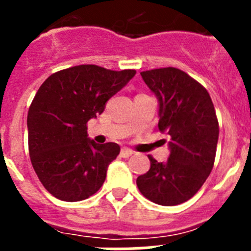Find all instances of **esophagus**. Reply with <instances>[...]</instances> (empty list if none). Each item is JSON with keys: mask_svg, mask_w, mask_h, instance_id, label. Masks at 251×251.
Segmentation results:
<instances>
[{"mask_svg": "<svg viewBox=\"0 0 251 251\" xmlns=\"http://www.w3.org/2000/svg\"><path fill=\"white\" fill-rule=\"evenodd\" d=\"M133 154V151L130 150V148H127V147H123L121 150V156L124 157V158H128V157H130Z\"/></svg>", "mask_w": 251, "mask_h": 251, "instance_id": "esophagus-1", "label": "esophagus"}]
</instances>
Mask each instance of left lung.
<instances>
[{
  "mask_svg": "<svg viewBox=\"0 0 251 251\" xmlns=\"http://www.w3.org/2000/svg\"><path fill=\"white\" fill-rule=\"evenodd\" d=\"M158 100V129L171 137L170 157L137 178L139 191L152 202L174 206L190 200L214 167L219 123L207 90L176 68L142 72Z\"/></svg>",
  "mask_w": 251,
  "mask_h": 251,
  "instance_id": "8db88e82",
  "label": "left lung"
}]
</instances>
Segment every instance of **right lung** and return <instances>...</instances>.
<instances>
[{
    "label": "right lung",
    "mask_w": 251,
    "mask_h": 251,
    "mask_svg": "<svg viewBox=\"0 0 251 251\" xmlns=\"http://www.w3.org/2000/svg\"><path fill=\"white\" fill-rule=\"evenodd\" d=\"M136 75L97 65H77L50 75L27 114L28 152L44 187L59 200H85L105 181L108 166L121 152L117 143L98 145L86 123Z\"/></svg>",
    "instance_id": "1"
}]
</instances>
